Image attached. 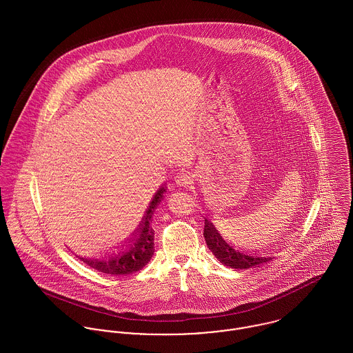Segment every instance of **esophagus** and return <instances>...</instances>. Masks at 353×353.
<instances>
[{
	"mask_svg": "<svg viewBox=\"0 0 353 353\" xmlns=\"http://www.w3.org/2000/svg\"><path fill=\"white\" fill-rule=\"evenodd\" d=\"M175 181L181 188H189L194 182V175L192 172H181Z\"/></svg>",
	"mask_w": 353,
	"mask_h": 353,
	"instance_id": "1",
	"label": "esophagus"
}]
</instances>
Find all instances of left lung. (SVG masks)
Wrapping results in <instances>:
<instances>
[{
    "label": "left lung",
    "instance_id": "8db88e82",
    "mask_svg": "<svg viewBox=\"0 0 353 353\" xmlns=\"http://www.w3.org/2000/svg\"><path fill=\"white\" fill-rule=\"evenodd\" d=\"M203 236L209 250L214 254V256L223 265L230 266L232 269L256 268L262 263H268L272 259V256H255V255H248L243 252H236L220 236V234L216 231L213 224L208 220H205Z\"/></svg>",
    "mask_w": 353,
    "mask_h": 353
}]
</instances>
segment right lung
I'll return each mask as SVG.
<instances>
[{"label": "right lung", "mask_w": 353, "mask_h": 353, "mask_svg": "<svg viewBox=\"0 0 353 353\" xmlns=\"http://www.w3.org/2000/svg\"><path fill=\"white\" fill-rule=\"evenodd\" d=\"M164 192H165V189L161 188L154 194L153 200L150 203V208L147 210V214L144 216V221L140 227V232L129 250H126L119 255L111 256L108 259H101V261L88 259V258H80V259L101 273L114 274V276L132 274V273L141 270L151 261L152 255L154 252V243H153L154 232L151 227V217L153 210L161 201Z\"/></svg>", "instance_id": "add662e5"}]
</instances>
